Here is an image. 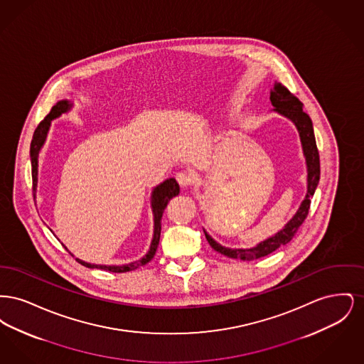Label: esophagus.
I'll return each instance as SVG.
<instances>
[{
    "mask_svg": "<svg viewBox=\"0 0 364 364\" xmlns=\"http://www.w3.org/2000/svg\"><path fill=\"white\" fill-rule=\"evenodd\" d=\"M176 180L180 184V187H183V188H187L188 186L192 184V176L186 171H181V172L176 174Z\"/></svg>",
    "mask_w": 364,
    "mask_h": 364,
    "instance_id": "34e87169",
    "label": "esophagus"
}]
</instances>
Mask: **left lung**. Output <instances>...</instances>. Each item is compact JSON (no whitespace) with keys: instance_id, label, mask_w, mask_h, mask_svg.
<instances>
[{"instance_id":"obj_1","label":"left lung","mask_w":364,"mask_h":364,"mask_svg":"<svg viewBox=\"0 0 364 364\" xmlns=\"http://www.w3.org/2000/svg\"><path fill=\"white\" fill-rule=\"evenodd\" d=\"M270 101L274 106V110L284 114L285 117L291 119L296 124L300 139H301V144H303V151L306 156L307 161V171H309V188H307V196L303 200L301 206L297 210V213L294 214V218L285 225L282 230H279L276 236L264 240L263 242L258 244L255 248L251 250H230L225 248L221 244L214 242L208 233L206 239L208 244L211 245V248L223 255H225L228 258H235V259L242 260H254L266 257L269 254H272L273 251H276L278 247L285 245L287 242H291L294 239L296 232L299 230L300 225L304 223V220L309 215V210L311 205V198L315 192V188L319 183V176H321V164H319V151L316 147V141H315V135H314V128H312V122L310 116L303 110V104L299 101L297 97H294L287 87L282 83L276 82L274 87L270 92Z\"/></svg>"}]
</instances>
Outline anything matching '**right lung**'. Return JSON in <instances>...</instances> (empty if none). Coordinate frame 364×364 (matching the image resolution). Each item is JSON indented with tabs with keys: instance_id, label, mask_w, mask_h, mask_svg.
Here are the masks:
<instances>
[{
	"instance_id": "right-lung-1",
	"label": "right lung",
	"mask_w": 364,
	"mask_h": 364,
	"mask_svg": "<svg viewBox=\"0 0 364 364\" xmlns=\"http://www.w3.org/2000/svg\"><path fill=\"white\" fill-rule=\"evenodd\" d=\"M70 105L67 101H60L53 106L49 112V114L38 124V127L35 128L34 135H33V140H31V147H30V156H31V172H33V187L36 186V174H38V153L41 146L45 141V136L48 134L49 125L52 119L58 117L61 113H65L67 110H70ZM180 187L177 184V181L174 178H168L166 181H164L162 184H159L158 187L153 191V199H151V206H153V211H154V237L151 242V247L150 251L147 252V255L144 258L129 263V264H122V266H98V264H90L86 262L76 259L79 263H82L86 267H97V269H104V270H109L112 273H125V272H132L135 269H138L140 266L149 263L150 260L154 258L156 255V248H158V242H159V236H161V218L164 214V210L166 208L168 202L178 195Z\"/></svg>"
}]
</instances>
